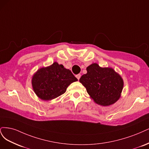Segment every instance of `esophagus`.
Segmentation results:
<instances>
[{
	"label": "esophagus",
	"instance_id": "obj_1",
	"mask_svg": "<svg viewBox=\"0 0 149 149\" xmlns=\"http://www.w3.org/2000/svg\"><path fill=\"white\" fill-rule=\"evenodd\" d=\"M80 77H81V75H80V74H77V75H76V77H77V79L78 80H79V79H80Z\"/></svg>",
	"mask_w": 149,
	"mask_h": 149
}]
</instances>
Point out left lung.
I'll return each mask as SVG.
<instances>
[{
  "mask_svg": "<svg viewBox=\"0 0 149 149\" xmlns=\"http://www.w3.org/2000/svg\"><path fill=\"white\" fill-rule=\"evenodd\" d=\"M87 71L79 81L94 102L103 107L116 103L121 97L124 85L120 75L113 69L101 68L97 63L87 67Z\"/></svg>",
  "mask_w": 149,
  "mask_h": 149,
  "instance_id": "obj_1",
  "label": "left lung"
}]
</instances>
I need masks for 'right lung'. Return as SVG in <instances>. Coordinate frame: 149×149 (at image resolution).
Wrapping results in <instances>:
<instances>
[{
	"label": "right lung",
	"instance_id": "add662e5",
	"mask_svg": "<svg viewBox=\"0 0 149 149\" xmlns=\"http://www.w3.org/2000/svg\"><path fill=\"white\" fill-rule=\"evenodd\" d=\"M77 79L69 69L55 62L50 66L38 70L32 77V86L40 99L48 101L64 94L68 86Z\"/></svg>",
	"mask_w": 149,
	"mask_h": 149
}]
</instances>
